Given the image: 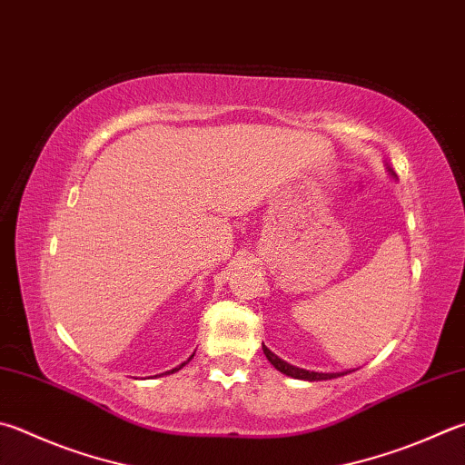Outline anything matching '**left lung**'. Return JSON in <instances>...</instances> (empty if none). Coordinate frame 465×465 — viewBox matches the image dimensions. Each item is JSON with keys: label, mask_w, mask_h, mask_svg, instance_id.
<instances>
[{"label": "left lung", "mask_w": 465, "mask_h": 465, "mask_svg": "<svg viewBox=\"0 0 465 465\" xmlns=\"http://www.w3.org/2000/svg\"><path fill=\"white\" fill-rule=\"evenodd\" d=\"M262 350H264V356L268 358L270 364H272L278 372H282L291 378H299V380H309V382H313V380H329V378H337L341 374H321V372H309V370H302V368H294L291 364H286L284 360H281L278 356H274L272 351H270L266 345H262ZM348 374V372H345Z\"/></svg>", "instance_id": "8db88e82"}]
</instances>
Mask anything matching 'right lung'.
Segmentation results:
<instances>
[{"label":"right lung","mask_w":465,"mask_h":465,"mask_svg":"<svg viewBox=\"0 0 465 465\" xmlns=\"http://www.w3.org/2000/svg\"><path fill=\"white\" fill-rule=\"evenodd\" d=\"M191 358H193V356H191ZM191 358H189V360H191ZM189 360H187V361H189ZM187 361H184V364H187ZM184 364H181L179 368H174V370H171V372H164V374H173V372H176V370H181Z\"/></svg>","instance_id":"add662e5"}]
</instances>
